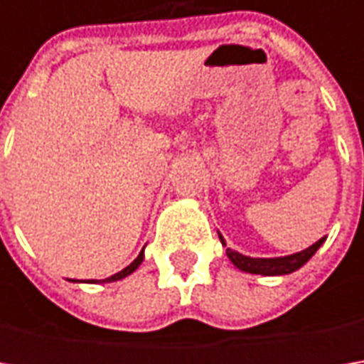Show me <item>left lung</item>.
Masks as SVG:
<instances>
[{
	"mask_svg": "<svg viewBox=\"0 0 364 364\" xmlns=\"http://www.w3.org/2000/svg\"><path fill=\"white\" fill-rule=\"evenodd\" d=\"M218 237H220V235H218ZM220 243L225 245V239H223V237H220ZM322 243H324V237H322L320 241H316L314 245H310L308 249L300 251V253L286 255V257H247V255H241V253H237V251H232V249H227V257L231 259L232 265L239 267L241 272L257 273V275H286V273L300 269L304 263H308L310 257L320 249V245Z\"/></svg>",
	"mask_w": 364,
	"mask_h": 364,
	"instance_id": "obj_1",
	"label": "left lung"
}]
</instances>
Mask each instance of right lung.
<instances>
[{
    "label": "right lung",
    "instance_id": "1",
    "mask_svg": "<svg viewBox=\"0 0 364 364\" xmlns=\"http://www.w3.org/2000/svg\"><path fill=\"white\" fill-rule=\"evenodd\" d=\"M141 261H144V251H141V253L137 255V259H135L133 263H129V265H127L125 269H121L119 273H115V275L107 277V279H103V282H117V279H123V277H127L129 273H133L135 269H137V267H139V265H141ZM91 284H95V279H91Z\"/></svg>",
    "mask_w": 364,
    "mask_h": 364
}]
</instances>
